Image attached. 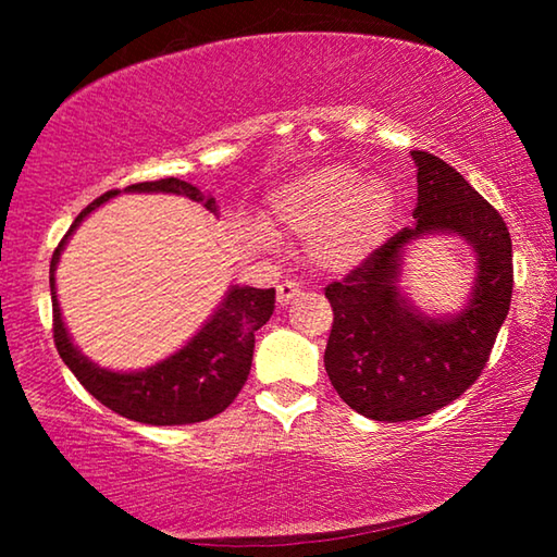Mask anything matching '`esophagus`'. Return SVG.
I'll return each instance as SVG.
<instances>
[{"instance_id":"obj_1","label":"esophagus","mask_w":557,"mask_h":557,"mask_svg":"<svg viewBox=\"0 0 557 557\" xmlns=\"http://www.w3.org/2000/svg\"><path fill=\"white\" fill-rule=\"evenodd\" d=\"M299 292H301L299 282H295V280L280 282V285H277V301H280L282 307H285V305H289V301L299 295Z\"/></svg>"}]
</instances>
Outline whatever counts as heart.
<instances>
[{"instance_id": "b5f03b06", "label": "heart", "mask_w": 557, "mask_h": 557, "mask_svg": "<svg viewBox=\"0 0 557 557\" xmlns=\"http://www.w3.org/2000/svg\"><path fill=\"white\" fill-rule=\"evenodd\" d=\"M268 211L282 231L309 238V256L319 268L348 272L363 265L388 238L398 199L381 176L366 178L348 164H322L280 184L270 194ZM248 231L252 243L275 240L262 223Z\"/></svg>"}]
</instances>
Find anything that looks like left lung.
Listing matches in <instances>:
<instances>
[{"label":"left lung","instance_id":"obj_1","mask_svg":"<svg viewBox=\"0 0 557 557\" xmlns=\"http://www.w3.org/2000/svg\"><path fill=\"white\" fill-rule=\"evenodd\" d=\"M412 228L324 289L334 309L324 366L348 408L379 422L418 420L457 400L484 371L511 307V235L502 215L440 157L412 149ZM455 232L478 252V282L455 318H430L397 282L404 250L422 234Z\"/></svg>","mask_w":557,"mask_h":557}]
</instances>
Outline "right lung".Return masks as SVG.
Returning a JSON list of instances; mask_svg holds the SVG:
<instances>
[{
  "mask_svg": "<svg viewBox=\"0 0 557 557\" xmlns=\"http://www.w3.org/2000/svg\"><path fill=\"white\" fill-rule=\"evenodd\" d=\"M129 194H176L186 196L196 203H203L206 211L215 213L219 206L209 194L182 178H159V182L132 184ZM120 191H108L78 213L69 233L63 235L59 248L51 258V299H53V342L63 363L73 371L92 398L100 400L112 412L122 418L145 422V425H191V422L209 420L223 412L235 400V395L248 381L252 348H256V332L268 324L275 312V289L256 287H231L228 295L215 309L191 342L178 348L164 361L149 366L145 371H110L100 369L88 356H83L73 346L69 332L63 326L61 307L55 299V265L65 248V243L86 219L112 196Z\"/></svg>",
  "mask_w": 557,
  "mask_h": 557,
  "instance_id": "right-lung-1",
  "label": "right lung"
}]
</instances>
